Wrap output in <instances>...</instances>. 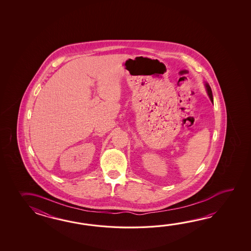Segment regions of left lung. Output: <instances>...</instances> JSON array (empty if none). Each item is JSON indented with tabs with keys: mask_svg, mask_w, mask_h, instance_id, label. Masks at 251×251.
Instances as JSON below:
<instances>
[{
	"mask_svg": "<svg viewBox=\"0 0 251 251\" xmlns=\"http://www.w3.org/2000/svg\"><path fill=\"white\" fill-rule=\"evenodd\" d=\"M205 87H206L207 93H208L209 97H210V100H211V101L213 103V93H212V90H211V88H210L208 83H205Z\"/></svg>",
	"mask_w": 251,
	"mask_h": 251,
	"instance_id": "left-lung-1",
	"label": "left lung"
}]
</instances>
